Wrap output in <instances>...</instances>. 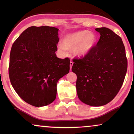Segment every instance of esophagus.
Listing matches in <instances>:
<instances>
[{
    "label": "esophagus",
    "mask_w": 134,
    "mask_h": 134,
    "mask_svg": "<svg viewBox=\"0 0 134 134\" xmlns=\"http://www.w3.org/2000/svg\"><path fill=\"white\" fill-rule=\"evenodd\" d=\"M69 65H70V69L71 70V68H72V66L73 65V62H70V64H69Z\"/></svg>",
    "instance_id": "34e87169"
}]
</instances>
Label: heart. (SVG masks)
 Instances as JSON below:
<instances>
[{"label":"heart","mask_w":134,"mask_h":134,"mask_svg":"<svg viewBox=\"0 0 134 134\" xmlns=\"http://www.w3.org/2000/svg\"><path fill=\"white\" fill-rule=\"evenodd\" d=\"M96 36L88 30H81L68 34L63 38V44L58 46V51L66 54L67 49H72L74 54L81 57L87 55L94 47Z\"/></svg>","instance_id":"1"}]
</instances>
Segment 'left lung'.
I'll return each mask as SVG.
<instances>
[{
  "label": "left lung",
  "instance_id": "obj_1",
  "mask_svg": "<svg viewBox=\"0 0 134 134\" xmlns=\"http://www.w3.org/2000/svg\"><path fill=\"white\" fill-rule=\"evenodd\" d=\"M100 35L87 55L74 58L72 71L77 75V96L91 106L107 104L116 96L123 83L127 60L121 38L110 29H95Z\"/></svg>",
  "mask_w": 134,
  "mask_h": 134
}]
</instances>
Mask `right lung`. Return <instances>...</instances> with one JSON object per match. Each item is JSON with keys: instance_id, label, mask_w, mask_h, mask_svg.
I'll return each mask as SVG.
<instances>
[{"instance_id": "obj_1", "label": "right lung", "mask_w": 134, "mask_h": 134, "mask_svg": "<svg viewBox=\"0 0 134 134\" xmlns=\"http://www.w3.org/2000/svg\"><path fill=\"white\" fill-rule=\"evenodd\" d=\"M58 31L53 27H30L11 49V83L22 99L35 107L52 103L56 98L57 82L69 72L70 60L55 54Z\"/></svg>"}]
</instances>
